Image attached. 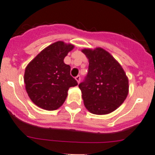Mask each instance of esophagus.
<instances>
[{
  "instance_id": "esophagus-1",
  "label": "esophagus",
  "mask_w": 155,
  "mask_h": 155,
  "mask_svg": "<svg viewBox=\"0 0 155 155\" xmlns=\"http://www.w3.org/2000/svg\"><path fill=\"white\" fill-rule=\"evenodd\" d=\"M75 79H76V80L77 81L78 84H79V82H80V80H81V77H80V76H76V78H75Z\"/></svg>"
}]
</instances>
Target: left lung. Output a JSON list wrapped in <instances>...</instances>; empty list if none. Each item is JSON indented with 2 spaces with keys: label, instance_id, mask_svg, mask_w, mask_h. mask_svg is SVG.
I'll return each mask as SVG.
<instances>
[{
  "label": "left lung",
  "instance_id": "left-lung-1",
  "mask_svg": "<svg viewBox=\"0 0 155 155\" xmlns=\"http://www.w3.org/2000/svg\"><path fill=\"white\" fill-rule=\"evenodd\" d=\"M88 58V73L79 84L86 108L94 114H107L119 107L128 94L124 70L108 52L101 48L83 49Z\"/></svg>",
  "mask_w": 155,
  "mask_h": 155
}]
</instances>
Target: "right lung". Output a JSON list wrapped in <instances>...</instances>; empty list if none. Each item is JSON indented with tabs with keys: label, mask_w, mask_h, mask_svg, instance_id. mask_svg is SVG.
I'll use <instances>...</instances> for the list:
<instances>
[{
	"label": "right lung",
	"mask_w": 155,
	"mask_h": 155,
	"mask_svg": "<svg viewBox=\"0 0 155 155\" xmlns=\"http://www.w3.org/2000/svg\"><path fill=\"white\" fill-rule=\"evenodd\" d=\"M73 48L71 44L56 41L44 49L27 66L24 79L26 91L37 106L56 110L64 102L70 87L78 84L71 76V66L64 62Z\"/></svg>",
	"instance_id": "1"
}]
</instances>
